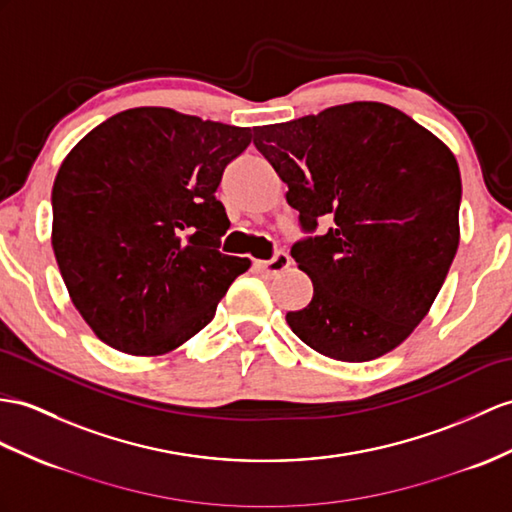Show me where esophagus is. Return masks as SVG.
Masks as SVG:
<instances>
[{
  "instance_id": "obj_1",
  "label": "esophagus",
  "mask_w": 512,
  "mask_h": 512,
  "mask_svg": "<svg viewBox=\"0 0 512 512\" xmlns=\"http://www.w3.org/2000/svg\"><path fill=\"white\" fill-rule=\"evenodd\" d=\"M291 265V256L284 252V249H278L276 254H273L271 260H260L256 263V267L265 273V276H278L284 269H289Z\"/></svg>"
}]
</instances>
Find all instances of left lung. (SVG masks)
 Here are the masks:
<instances>
[{
	"mask_svg": "<svg viewBox=\"0 0 512 512\" xmlns=\"http://www.w3.org/2000/svg\"><path fill=\"white\" fill-rule=\"evenodd\" d=\"M308 236L291 247L313 280L286 313L315 352L365 363L395 350L439 295L458 249L460 171L432 132L378 102L254 130ZM321 220L329 230L321 235Z\"/></svg>",
	"mask_w": 512,
	"mask_h": 512,
	"instance_id": "1",
	"label": "left lung"
}]
</instances>
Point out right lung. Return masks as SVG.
<instances>
[{"label": "right lung", "instance_id": "right-lung-1", "mask_svg": "<svg viewBox=\"0 0 512 512\" xmlns=\"http://www.w3.org/2000/svg\"><path fill=\"white\" fill-rule=\"evenodd\" d=\"M252 128L130 108L71 149L52 189V245L71 302L106 345L176 350L215 317L249 258L221 254L217 186Z\"/></svg>", "mask_w": 512, "mask_h": 512}]
</instances>
